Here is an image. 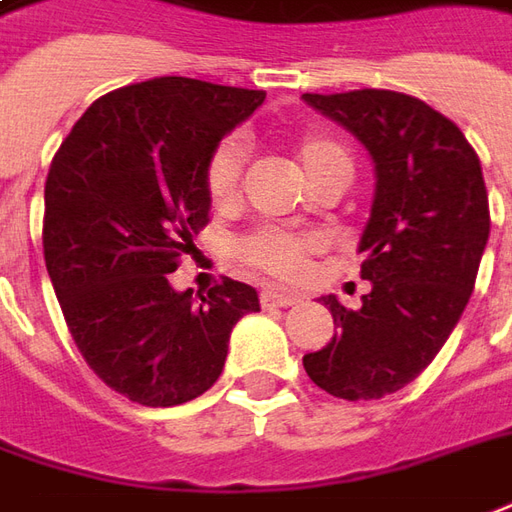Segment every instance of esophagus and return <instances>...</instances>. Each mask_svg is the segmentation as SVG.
<instances>
[{
  "label": "esophagus",
  "mask_w": 512,
  "mask_h": 512,
  "mask_svg": "<svg viewBox=\"0 0 512 512\" xmlns=\"http://www.w3.org/2000/svg\"><path fill=\"white\" fill-rule=\"evenodd\" d=\"M301 301L298 292H284V290H262L259 303L262 306H292V303Z\"/></svg>",
  "instance_id": "1"
}]
</instances>
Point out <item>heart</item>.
Returning a JSON list of instances; mask_svg holds the SVG:
<instances>
[{
    "label": "heart",
    "mask_w": 512,
    "mask_h": 512,
    "mask_svg": "<svg viewBox=\"0 0 512 512\" xmlns=\"http://www.w3.org/2000/svg\"><path fill=\"white\" fill-rule=\"evenodd\" d=\"M295 153L315 189L323 183H348L354 175V161L348 150L326 133H306L295 147ZM242 172H245V144L236 136H228L211 150L206 169H203L206 195L217 209H228L239 200ZM320 245L323 242L315 234H298V231H287L276 225H262L236 239L234 256L267 276L295 278L306 270V264L320 250Z\"/></svg>",
    "instance_id": "heart-1"
}]
</instances>
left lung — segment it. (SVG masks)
<instances>
[{
    "label": "left lung",
    "instance_id": "obj_1",
    "mask_svg": "<svg viewBox=\"0 0 512 512\" xmlns=\"http://www.w3.org/2000/svg\"><path fill=\"white\" fill-rule=\"evenodd\" d=\"M303 100L351 130L376 161V197L359 242L370 292L359 309L323 298L337 331L303 357V368L331 396L382 398L438 357L474 292L491 234L479 155L451 119L401 91Z\"/></svg>",
    "mask_w": 512,
    "mask_h": 512
}]
</instances>
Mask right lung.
I'll return each mask as SVG.
<instances>
[{
  "mask_svg": "<svg viewBox=\"0 0 512 512\" xmlns=\"http://www.w3.org/2000/svg\"><path fill=\"white\" fill-rule=\"evenodd\" d=\"M264 91L155 77L94 100L49 164L44 262L88 368L144 407H175L220 379L236 320L259 295L222 278L206 295L169 273L209 225L203 169Z\"/></svg>",
  "mask_w": 512,
  "mask_h": 512,
  "instance_id": "1",
  "label": "right lung"
}]
</instances>
